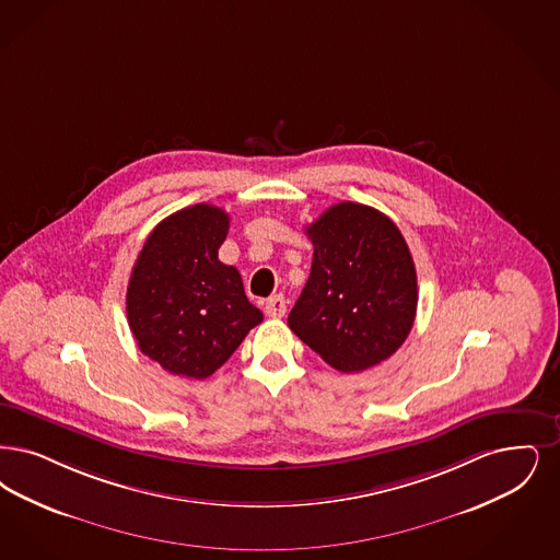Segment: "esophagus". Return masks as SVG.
Returning a JSON list of instances; mask_svg holds the SVG:
<instances>
[{
  "instance_id": "obj_1",
  "label": "esophagus",
  "mask_w": 560,
  "mask_h": 560,
  "mask_svg": "<svg viewBox=\"0 0 560 560\" xmlns=\"http://www.w3.org/2000/svg\"><path fill=\"white\" fill-rule=\"evenodd\" d=\"M265 313L270 318H281V316H285L288 313V302H285V298L283 295H272L267 300V304H265Z\"/></svg>"
}]
</instances>
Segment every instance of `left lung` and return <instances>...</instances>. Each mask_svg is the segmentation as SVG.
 Segmentation results:
<instances>
[{"mask_svg": "<svg viewBox=\"0 0 560 560\" xmlns=\"http://www.w3.org/2000/svg\"><path fill=\"white\" fill-rule=\"evenodd\" d=\"M311 277L290 329L341 373L389 359L417 314V270L400 229L383 212L339 201L306 226Z\"/></svg>", "mask_w": 560, "mask_h": 560, "instance_id": "left-lung-1", "label": "left lung"}]
</instances>
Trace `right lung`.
Listing matches in <instances>:
<instances>
[{
	"mask_svg": "<svg viewBox=\"0 0 560 560\" xmlns=\"http://www.w3.org/2000/svg\"><path fill=\"white\" fill-rule=\"evenodd\" d=\"M229 214L196 203L166 217L150 233L127 288V318L139 350L189 380L221 369L262 323L242 275L219 260Z\"/></svg>",
	"mask_w": 560,
	"mask_h": 560,
	"instance_id": "add662e5",
	"label": "right lung"
}]
</instances>
